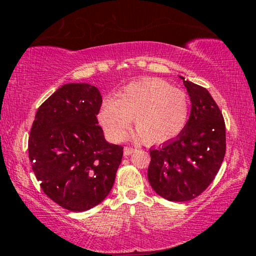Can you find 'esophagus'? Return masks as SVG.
<instances>
[{
  "label": "esophagus",
  "mask_w": 256,
  "mask_h": 256,
  "mask_svg": "<svg viewBox=\"0 0 256 256\" xmlns=\"http://www.w3.org/2000/svg\"><path fill=\"white\" fill-rule=\"evenodd\" d=\"M134 151H136V149L131 148V146H125V148H124V154L125 156H130V154H132Z\"/></svg>",
  "instance_id": "1"
}]
</instances>
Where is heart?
Instances as JSON below:
<instances>
[{
  "label": "heart",
  "instance_id": "obj_1",
  "mask_svg": "<svg viewBox=\"0 0 256 256\" xmlns=\"http://www.w3.org/2000/svg\"><path fill=\"white\" fill-rule=\"evenodd\" d=\"M190 100L183 90L160 79L130 84L108 98L98 112V120L112 140L122 141L134 120L136 133L146 144H162L176 138L188 120Z\"/></svg>",
  "mask_w": 256,
  "mask_h": 256
}]
</instances>
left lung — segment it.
<instances>
[{"instance_id": "obj_1", "label": "left lung", "mask_w": 256, "mask_h": 256, "mask_svg": "<svg viewBox=\"0 0 256 256\" xmlns=\"http://www.w3.org/2000/svg\"><path fill=\"white\" fill-rule=\"evenodd\" d=\"M180 78L192 104L190 118L175 138L150 149L148 180L158 196L184 202L200 196L214 180L226 152V128L210 92Z\"/></svg>"}]
</instances>
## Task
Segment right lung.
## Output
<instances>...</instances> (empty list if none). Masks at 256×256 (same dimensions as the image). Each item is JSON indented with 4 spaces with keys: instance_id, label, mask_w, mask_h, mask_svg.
Segmentation results:
<instances>
[{
    "instance_id": "right-lung-1",
    "label": "right lung",
    "mask_w": 256,
    "mask_h": 256,
    "mask_svg": "<svg viewBox=\"0 0 256 256\" xmlns=\"http://www.w3.org/2000/svg\"><path fill=\"white\" fill-rule=\"evenodd\" d=\"M98 88L66 84L42 104L28 142L29 159L44 193L64 209L86 211L110 194L123 146L106 141L97 115Z\"/></svg>"
}]
</instances>
